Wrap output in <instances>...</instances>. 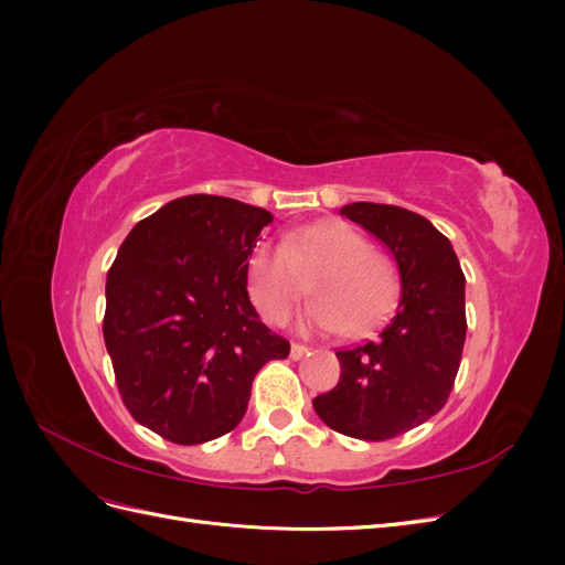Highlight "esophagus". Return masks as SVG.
Returning <instances> with one entry per match:
<instances>
[{
  "label": "esophagus",
  "instance_id": "esophagus-1",
  "mask_svg": "<svg viewBox=\"0 0 565 565\" xmlns=\"http://www.w3.org/2000/svg\"><path fill=\"white\" fill-rule=\"evenodd\" d=\"M303 355H309V347L292 344V349H289V358H292V361H301Z\"/></svg>",
  "mask_w": 565,
  "mask_h": 565
}]
</instances>
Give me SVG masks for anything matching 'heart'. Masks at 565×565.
<instances>
[{
    "instance_id": "1",
    "label": "heart",
    "mask_w": 565,
    "mask_h": 565,
    "mask_svg": "<svg viewBox=\"0 0 565 565\" xmlns=\"http://www.w3.org/2000/svg\"><path fill=\"white\" fill-rule=\"evenodd\" d=\"M309 282L313 301L301 324L316 332L365 334L398 297V270L367 237L344 221L287 233L280 245H259L247 262V292L268 322H285Z\"/></svg>"
}]
</instances>
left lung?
I'll return each mask as SVG.
<instances>
[{
	"label": "left lung",
	"mask_w": 565,
	"mask_h": 565,
	"mask_svg": "<svg viewBox=\"0 0 565 565\" xmlns=\"http://www.w3.org/2000/svg\"><path fill=\"white\" fill-rule=\"evenodd\" d=\"M339 214L388 249L401 299L377 337L337 351L339 384L313 407L344 436L396 438L431 419L450 396L467 339V280L448 237L422 214L377 202H351Z\"/></svg>",
	"instance_id": "obj_1"
}]
</instances>
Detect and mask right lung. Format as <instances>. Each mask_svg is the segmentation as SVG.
I'll return each mask as SVG.
<instances>
[{"label": "right lung", "instance_id": "1", "mask_svg": "<svg viewBox=\"0 0 565 565\" xmlns=\"http://www.w3.org/2000/svg\"><path fill=\"white\" fill-rule=\"evenodd\" d=\"M270 221L241 200L183 195L139 221L108 270L104 339L119 396L179 446L235 429L256 372L289 353L247 295Z\"/></svg>", "mask_w": 565, "mask_h": 565}]
</instances>
